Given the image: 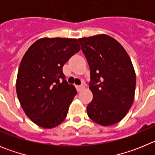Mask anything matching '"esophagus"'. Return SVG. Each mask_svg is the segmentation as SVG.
<instances>
[{
    "mask_svg": "<svg viewBox=\"0 0 155 155\" xmlns=\"http://www.w3.org/2000/svg\"><path fill=\"white\" fill-rule=\"evenodd\" d=\"M84 85H77L76 86V88H77V90H78V91H81L82 89H83V88H84Z\"/></svg>",
    "mask_w": 155,
    "mask_h": 155,
    "instance_id": "1",
    "label": "esophagus"
}]
</instances>
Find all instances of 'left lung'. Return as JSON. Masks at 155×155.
Instances as JSON below:
<instances>
[{
    "label": "left lung",
    "mask_w": 155,
    "mask_h": 155,
    "mask_svg": "<svg viewBox=\"0 0 155 155\" xmlns=\"http://www.w3.org/2000/svg\"><path fill=\"white\" fill-rule=\"evenodd\" d=\"M78 40L91 71L93 99L87 116L103 127L117 124L134 100L136 74L130 58L118 41L105 34Z\"/></svg>",
    "instance_id": "obj_1"
}]
</instances>
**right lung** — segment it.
<instances>
[{"instance_id": "right-lung-1", "label": "right lung", "mask_w": 155, "mask_h": 155, "mask_svg": "<svg viewBox=\"0 0 155 155\" xmlns=\"http://www.w3.org/2000/svg\"><path fill=\"white\" fill-rule=\"evenodd\" d=\"M80 50L77 39L41 38L23 56L16 92L25 115L36 125L51 129L65 120L77 90L65 80L63 67Z\"/></svg>"}]
</instances>
